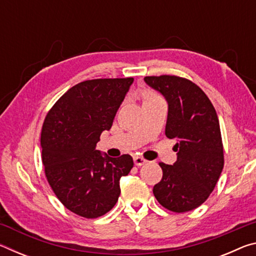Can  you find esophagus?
Listing matches in <instances>:
<instances>
[{"instance_id":"1","label":"esophagus","mask_w":256,"mask_h":256,"mask_svg":"<svg viewBox=\"0 0 256 256\" xmlns=\"http://www.w3.org/2000/svg\"><path fill=\"white\" fill-rule=\"evenodd\" d=\"M134 160V164H136V166H142V164H144L146 162V160L144 158L140 157V156H136V157L133 158Z\"/></svg>"}]
</instances>
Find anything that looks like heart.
Masks as SVG:
<instances>
[{
  "label": "heart",
  "mask_w": 256,
  "mask_h": 256,
  "mask_svg": "<svg viewBox=\"0 0 256 256\" xmlns=\"http://www.w3.org/2000/svg\"><path fill=\"white\" fill-rule=\"evenodd\" d=\"M150 96H156V94H148V96H146V97H150Z\"/></svg>",
  "instance_id": "heart-1"
}]
</instances>
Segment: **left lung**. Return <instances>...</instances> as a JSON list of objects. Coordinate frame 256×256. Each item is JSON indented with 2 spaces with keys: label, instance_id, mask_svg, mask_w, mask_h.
Listing matches in <instances>:
<instances>
[{
  "label": "left lung",
  "instance_id": "obj_1",
  "mask_svg": "<svg viewBox=\"0 0 256 256\" xmlns=\"http://www.w3.org/2000/svg\"><path fill=\"white\" fill-rule=\"evenodd\" d=\"M144 81L167 100L164 133L177 141L175 164H159L162 178L154 186V198L172 212L190 211L209 198L222 172L218 116L200 86L185 78L146 76Z\"/></svg>",
  "mask_w": 256,
  "mask_h": 256
}]
</instances>
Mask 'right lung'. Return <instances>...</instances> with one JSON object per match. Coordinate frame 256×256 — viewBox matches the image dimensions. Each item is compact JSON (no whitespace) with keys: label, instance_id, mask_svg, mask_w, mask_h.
<instances>
[{"label":"right lung","instance_id":"add662e5","mask_svg":"<svg viewBox=\"0 0 256 256\" xmlns=\"http://www.w3.org/2000/svg\"><path fill=\"white\" fill-rule=\"evenodd\" d=\"M132 84L133 78L80 82L46 115L40 136L45 175L62 204L78 216L94 219L112 210L120 177L132 170L130 154L112 158L96 149Z\"/></svg>","mask_w":256,"mask_h":256}]
</instances>
